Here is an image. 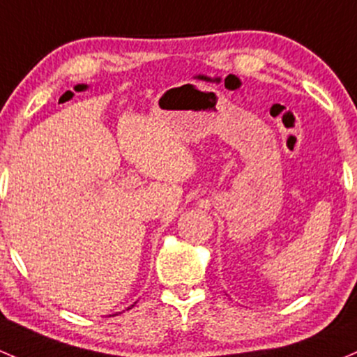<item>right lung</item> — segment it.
Listing matches in <instances>:
<instances>
[{
  "instance_id": "right-lung-1",
  "label": "right lung",
  "mask_w": 357,
  "mask_h": 357,
  "mask_svg": "<svg viewBox=\"0 0 357 357\" xmlns=\"http://www.w3.org/2000/svg\"><path fill=\"white\" fill-rule=\"evenodd\" d=\"M132 307H134V305H132Z\"/></svg>"
}]
</instances>
